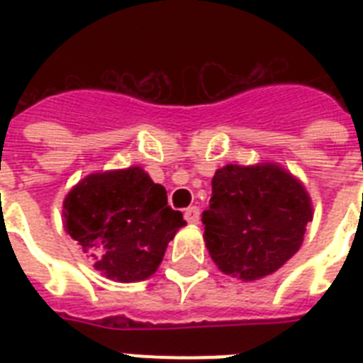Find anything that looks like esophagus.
<instances>
[{
  "mask_svg": "<svg viewBox=\"0 0 363 363\" xmlns=\"http://www.w3.org/2000/svg\"><path fill=\"white\" fill-rule=\"evenodd\" d=\"M184 218H186L188 224H198L199 222V207H188L184 211Z\"/></svg>",
  "mask_w": 363,
  "mask_h": 363,
  "instance_id": "obj_1",
  "label": "esophagus"
}]
</instances>
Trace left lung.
<instances>
[{
	"mask_svg": "<svg viewBox=\"0 0 363 363\" xmlns=\"http://www.w3.org/2000/svg\"><path fill=\"white\" fill-rule=\"evenodd\" d=\"M311 218L309 196L290 173L273 164H230L213 177V196L201 222L220 271L256 281L298 252Z\"/></svg>",
	"mask_w": 363,
	"mask_h": 363,
	"instance_id": "1",
	"label": "left lung"
}]
</instances>
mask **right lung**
<instances>
[{
	"instance_id": "add662e5",
	"label": "right lung",
	"mask_w": 363,
	"mask_h": 363,
	"mask_svg": "<svg viewBox=\"0 0 363 363\" xmlns=\"http://www.w3.org/2000/svg\"><path fill=\"white\" fill-rule=\"evenodd\" d=\"M65 230L94 267L113 281H145L158 269L167 242L186 224L167 192L141 167L94 173L64 201Z\"/></svg>"
}]
</instances>
